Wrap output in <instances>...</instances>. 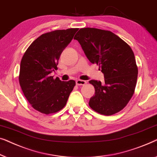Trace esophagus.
Masks as SVG:
<instances>
[{
  "label": "esophagus",
  "mask_w": 157,
  "mask_h": 157,
  "mask_svg": "<svg viewBox=\"0 0 157 157\" xmlns=\"http://www.w3.org/2000/svg\"><path fill=\"white\" fill-rule=\"evenodd\" d=\"M87 83V82L85 80H82V79H77L76 84L78 85H84Z\"/></svg>",
  "instance_id": "1"
}]
</instances>
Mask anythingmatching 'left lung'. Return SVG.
Here are the masks:
<instances>
[{"mask_svg":"<svg viewBox=\"0 0 157 157\" xmlns=\"http://www.w3.org/2000/svg\"><path fill=\"white\" fill-rule=\"evenodd\" d=\"M74 39L80 44L87 59L101 67L105 78L103 82H89L95 90L90 107L104 115L120 112L133 95L137 79L132 48L113 33L98 28H81Z\"/></svg>","mask_w":157,"mask_h":157,"instance_id":"8db88e82","label":"left lung"}]
</instances>
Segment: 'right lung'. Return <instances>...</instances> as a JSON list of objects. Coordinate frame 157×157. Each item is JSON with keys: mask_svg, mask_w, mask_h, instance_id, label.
I'll return each mask as SVG.
<instances>
[{"mask_svg": "<svg viewBox=\"0 0 157 157\" xmlns=\"http://www.w3.org/2000/svg\"><path fill=\"white\" fill-rule=\"evenodd\" d=\"M78 30V28H70L41 35L23 55L20 85L32 107L41 113H55L63 109L75 85V80L61 81L50 74L57 70L62 52Z\"/></svg>", "mask_w": 157, "mask_h": 157, "instance_id": "1", "label": "right lung"}]
</instances>
